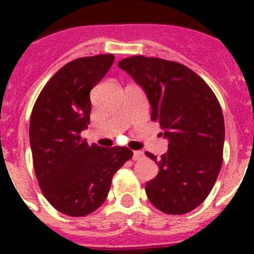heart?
Masks as SVG:
<instances>
[{
    "label": "heart",
    "mask_w": 254,
    "mask_h": 254,
    "mask_svg": "<svg viewBox=\"0 0 254 254\" xmlns=\"http://www.w3.org/2000/svg\"><path fill=\"white\" fill-rule=\"evenodd\" d=\"M139 92V88L131 87L127 91V104H133L135 99H137V93Z\"/></svg>",
    "instance_id": "heart-1"
}]
</instances>
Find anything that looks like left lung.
<instances>
[{
    "label": "left lung",
    "mask_w": 254,
    "mask_h": 254,
    "mask_svg": "<svg viewBox=\"0 0 254 254\" xmlns=\"http://www.w3.org/2000/svg\"><path fill=\"white\" fill-rule=\"evenodd\" d=\"M115 62L112 54L79 58L42 89L30 119V146L38 183L50 204L68 216H85L103 204L116 171L133 157L111 139L91 142L92 88Z\"/></svg>",
    "instance_id": "obj_1"
}]
</instances>
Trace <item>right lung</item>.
Instances as JSON below:
<instances>
[{
	"mask_svg": "<svg viewBox=\"0 0 254 254\" xmlns=\"http://www.w3.org/2000/svg\"><path fill=\"white\" fill-rule=\"evenodd\" d=\"M142 88L158 121L167 151L157 159L158 175L146 183L151 204L169 215L195 209L211 192L223 163L224 117L209 87L174 62L131 57L119 63Z\"/></svg>",
	"mask_w": 254,
	"mask_h": 254,
	"instance_id": "right-lung-1",
	"label": "right lung"
}]
</instances>
